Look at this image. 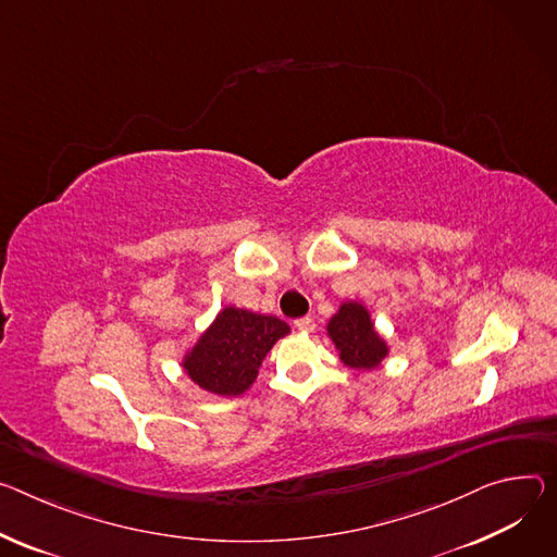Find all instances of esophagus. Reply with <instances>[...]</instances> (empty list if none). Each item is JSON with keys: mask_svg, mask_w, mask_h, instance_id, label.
<instances>
[{"mask_svg": "<svg viewBox=\"0 0 557 557\" xmlns=\"http://www.w3.org/2000/svg\"><path fill=\"white\" fill-rule=\"evenodd\" d=\"M295 329L301 333H313L315 322H313V318H299V320H295Z\"/></svg>", "mask_w": 557, "mask_h": 557, "instance_id": "1", "label": "esophagus"}]
</instances>
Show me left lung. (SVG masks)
I'll return each instance as SVG.
<instances>
[{
	"label": "left lung",
	"instance_id": "8db88e82",
	"mask_svg": "<svg viewBox=\"0 0 557 557\" xmlns=\"http://www.w3.org/2000/svg\"><path fill=\"white\" fill-rule=\"evenodd\" d=\"M326 333L348 369L371 371L388 356V344L375 331L371 313L360 301H344L329 320Z\"/></svg>",
	"mask_w": 557,
	"mask_h": 557
}]
</instances>
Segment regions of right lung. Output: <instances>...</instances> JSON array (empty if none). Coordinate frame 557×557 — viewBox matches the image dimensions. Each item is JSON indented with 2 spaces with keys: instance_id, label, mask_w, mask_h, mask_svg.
Segmentation results:
<instances>
[{
  "instance_id": "obj_1",
  "label": "right lung",
  "mask_w": 557,
  "mask_h": 557,
  "mask_svg": "<svg viewBox=\"0 0 557 557\" xmlns=\"http://www.w3.org/2000/svg\"><path fill=\"white\" fill-rule=\"evenodd\" d=\"M288 333L280 318L226 307L186 352L182 367L199 388L235 397L256 382L267 352Z\"/></svg>"
}]
</instances>
